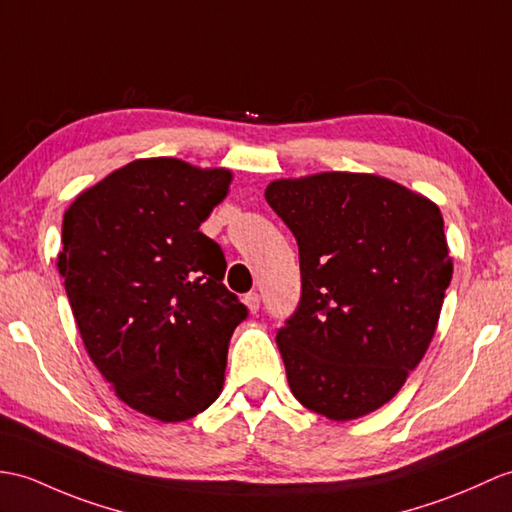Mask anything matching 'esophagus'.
Returning a JSON list of instances; mask_svg holds the SVG:
<instances>
[{"label":"esophagus","instance_id":"esophagus-1","mask_svg":"<svg viewBox=\"0 0 512 512\" xmlns=\"http://www.w3.org/2000/svg\"><path fill=\"white\" fill-rule=\"evenodd\" d=\"M244 305L248 307V310H251L253 314L259 310V294L257 292H248V294H244Z\"/></svg>","mask_w":512,"mask_h":512}]
</instances>
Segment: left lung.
<instances>
[{
	"label": "left lung",
	"instance_id": "obj_1",
	"mask_svg": "<svg viewBox=\"0 0 512 512\" xmlns=\"http://www.w3.org/2000/svg\"><path fill=\"white\" fill-rule=\"evenodd\" d=\"M268 205L299 244L301 303L277 331L292 395L331 421L382 408L423 360L451 281L436 202L390 178H279Z\"/></svg>",
	"mask_w": 512,
	"mask_h": 512
}]
</instances>
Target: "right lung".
<instances>
[{"label":"right lung","instance_id":"1","mask_svg":"<svg viewBox=\"0 0 512 512\" xmlns=\"http://www.w3.org/2000/svg\"><path fill=\"white\" fill-rule=\"evenodd\" d=\"M227 168L137 159L71 202L58 272L95 368L126 406L163 423L218 399L246 307L227 259L200 233L227 198Z\"/></svg>","mask_w":512,"mask_h":512}]
</instances>
